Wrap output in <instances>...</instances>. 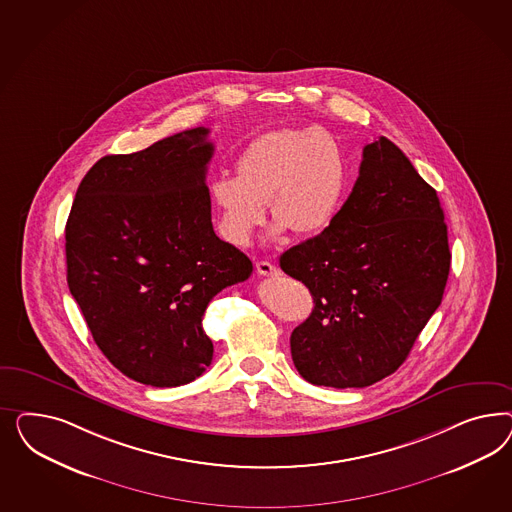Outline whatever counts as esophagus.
Here are the masks:
<instances>
[{
    "label": "esophagus",
    "instance_id": "esophagus-1",
    "mask_svg": "<svg viewBox=\"0 0 512 512\" xmlns=\"http://www.w3.org/2000/svg\"><path fill=\"white\" fill-rule=\"evenodd\" d=\"M255 268H257V272L261 276H274V274H278V266L270 263V261H259V263L255 264Z\"/></svg>",
    "mask_w": 512,
    "mask_h": 512
}]
</instances>
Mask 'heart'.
I'll use <instances>...</instances> for the list:
<instances>
[{"label":"heart","mask_w":512,"mask_h":512,"mask_svg":"<svg viewBox=\"0 0 512 512\" xmlns=\"http://www.w3.org/2000/svg\"><path fill=\"white\" fill-rule=\"evenodd\" d=\"M236 178L210 184L219 234L246 248L263 225L264 204L276 221L274 236L325 233L340 216L351 186L343 144L323 127H281L249 140L234 161Z\"/></svg>","instance_id":"heart-1"}]
</instances>
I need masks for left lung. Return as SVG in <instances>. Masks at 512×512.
Masks as SVG:
<instances>
[{
  "label": "left lung",
  "mask_w": 512,
  "mask_h": 512,
  "mask_svg": "<svg viewBox=\"0 0 512 512\" xmlns=\"http://www.w3.org/2000/svg\"><path fill=\"white\" fill-rule=\"evenodd\" d=\"M279 266L315 304L291 334L298 373L319 387H370L402 366L443 300L450 251L439 197L381 137L364 146L332 227L287 249Z\"/></svg>",
  "instance_id": "8db88e82"
}]
</instances>
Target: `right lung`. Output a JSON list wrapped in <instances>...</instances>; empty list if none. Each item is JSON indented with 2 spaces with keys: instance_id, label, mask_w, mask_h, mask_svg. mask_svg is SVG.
<instances>
[{
  "instance_id": "right-lung-1",
  "label": "right lung",
  "mask_w": 512,
  "mask_h": 512,
  "mask_svg": "<svg viewBox=\"0 0 512 512\" xmlns=\"http://www.w3.org/2000/svg\"><path fill=\"white\" fill-rule=\"evenodd\" d=\"M208 129L105 155L82 178L65 225L67 285L93 341L133 381L180 387L210 366V300L253 272L217 238Z\"/></svg>"
}]
</instances>
